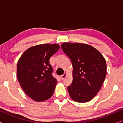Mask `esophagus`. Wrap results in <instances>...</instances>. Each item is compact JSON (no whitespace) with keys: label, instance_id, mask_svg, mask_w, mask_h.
<instances>
[{"label":"esophagus","instance_id":"1","mask_svg":"<svg viewBox=\"0 0 123 123\" xmlns=\"http://www.w3.org/2000/svg\"><path fill=\"white\" fill-rule=\"evenodd\" d=\"M67 74L66 73H64L63 75H62L61 76H60V78H61L62 80H63V79H64L65 77H67Z\"/></svg>","mask_w":123,"mask_h":123}]
</instances>
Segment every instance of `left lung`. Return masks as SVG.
<instances>
[{
    "label": "left lung",
    "instance_id": "left-lung-1",
    "mask_svg": "<svg viewBox=\"0 0 123 123\" xmlns=\"http://www.w3.org/2000/svg\"><path fill=\"white\" fill-rule=\"evenodd\" d=\"M73 65V81L67 87L75 101L91 100L101 89L106 75V63L100 51L90 45L64 43L61 45Z\"/></svg>",
    "mask_w": 123,
    "mask_h": 123
}]
</instances>
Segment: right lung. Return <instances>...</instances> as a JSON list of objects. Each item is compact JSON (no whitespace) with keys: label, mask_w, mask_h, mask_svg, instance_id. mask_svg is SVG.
I'll use <instances>...</instances> for the list:
<instances>
[{"label":"right lung","mask_w":123,"mask_h":123,"mask_svg":"<svg viewBox=\"0 0 123 123\" xmlns=\"http://www.w3.org/2000/svg\"><path fill=\"white\" fill-rule=\"evenodd\" d=\"M59 48L56 43L36 45L26 50L18 60V82L23 91L35 101H44L53 95L57 80L52 75L49 59Z\"/></svg>","instance_id":"add662e5"}]
</instances>
